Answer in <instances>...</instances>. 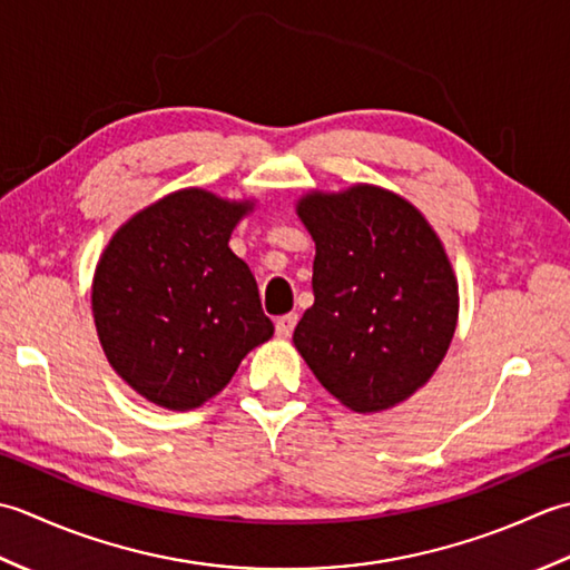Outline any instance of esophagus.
<instances>
[{
    "mask_svg": "<svg viewBox=\"0 0 570 570\" xmlns=\"http://www.w3.org/2000/svg\"><path fill=\"white\" fill-rule=\"evenodd\" d=\"M295 324H297V315H295V312H289V315L277 317V322H275V334L281 336V340H287V336L293 334Z\"/></svg>",
    "mask_w": 570,
    "mask_h": 570,
    "instance_id": "esophagus-1",
    "label": "esophagus"
}]
</instances>
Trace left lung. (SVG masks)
<instances>
[{"instance_id": "obj_1", "label": "left lung", "mask_w": 570, "mask_h": 570, "mask_svg": "<svg viewBox=\"0 0 570 570\" xmlns=\"http://www.w3.org/2000/svg\"><path fill=\"white\" fill-rule=\"evenodd\" d=\"M297 216L315 240L312 305L293 342L312 374L356 413L425 386L458 324V281L425 216L371 184L312 191Z\"/></svg>"}]
</instances>
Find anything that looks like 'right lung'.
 Instances as JSON below:
<instances>
[{"mask_svg": "<svg viewBox=\"0 0 570 570\" xmlns=\"http://www.w3.org/2000/svg\"><path fill=\"white\" fill-rule=\"evenodd\" d=\"M250 208L174 191L120 226L100 255L90 299L102 352L161 409H199L273 336L250 268L228 248Z\"/></svg>", "mask_w": 570, "mask_h": 570, "instance_id": "right-lung-1", "label": "right lung"}]
</instances>
